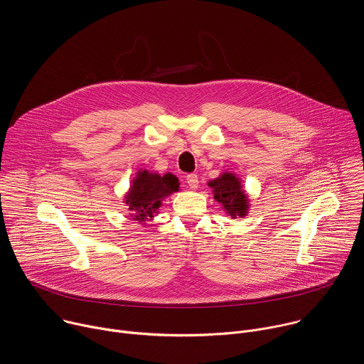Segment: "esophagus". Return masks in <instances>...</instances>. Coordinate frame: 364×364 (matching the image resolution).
Segmentation results:
<instances>
[{"mask_svg": "<svg viewBox=\"0 0 364 364\" xmlns=\"http://www.w3.org/2000/svg\"><path fill=\"white\" fill-rule=\"evenodd\" d=\"M186 181H187L188 187L193 188V190H196V188L198 187V177H197V174H194V173L187 174V176H186Z\"/></svg>", "mask_w": 364, "mask_h": 364, "instance_id": "1", "label": "esophagus"}]
</instances>
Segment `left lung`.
Wrapping results in <instances>:
<instances>
[{
    "label": "left lung",
    "instance_id": "left-lung-1",
    "mask_svg": "<svg viewBox=\"0 0 364 364\" xmlns=\"http://www.w3.org/2000/svg\"><path fill=\"white\" fill-rule=\"evenodd\" d=\"M213 188L214 198L231 217H245L247 214V196L241 188V181L232 173H223L218 178L208 183Z\"/></svg>",
    "mask_w": 364,
    "mask_h": 364
}]
</instances>
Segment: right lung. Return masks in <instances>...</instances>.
I'll return each instance as SVG.
<instances>
[{
    "mask_svg": "<svg viewBox=\"0 0 364 364\" xmlns=\"http://www.w3.org/2000/svg\"><path fill=\"white\" fill-rule=\"evenodd\" d=\"M178 178L170 173L160 176L157 173H149L147 170L139 171L126 196V204L129 210L133 211L130 217L139 223L153 218L163 198L178 191Z\"/></svg>",
    "mask_w": 364,
    "mask_h": 364,
    "instance_id": "right-lung-1",
    "label": "right lung"
}]
</instances>
